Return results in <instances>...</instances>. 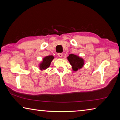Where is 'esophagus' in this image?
Wrapping results in <instances>:
<instances>
[{"label":"esophagus","mask_w":120,"mask_h":120,"mask_svg":"<svg viewBox=\"0 0 120 120\" xmlns=\"http://www.w3.org/2000/svg\"><path fill=\"white\" fill-rule=\"evenodd\" d=\"M58 56H59V57H62L63 56V54L62 53H59L58 54Z\"/></svg>","instance_id":"34e87169"}]
</instances>
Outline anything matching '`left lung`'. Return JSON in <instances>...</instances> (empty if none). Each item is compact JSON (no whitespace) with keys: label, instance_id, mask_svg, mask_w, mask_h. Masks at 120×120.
I'll list each match as a JSON object with an SVG mask.
<instances>
[{"label":"left lung","instance_id":"obj_1","mask_svg":"<svg viewBox=\"0 0 120 120\" xmlns=\"http://www.w3.org/2000/svg\"><path fill=\"white\" fill-rule=\"evenodd\" d=\"M69 62L72 66L74 71H77L82 68L84 64V60L82 58L77 56L74 54H69L67 57Z\"/></svg>","mask_w":120,"mask_h":120}]
</instances>
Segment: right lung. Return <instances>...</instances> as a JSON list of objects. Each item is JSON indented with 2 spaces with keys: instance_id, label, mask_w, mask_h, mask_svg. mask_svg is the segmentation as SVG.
Listing matches in <instances>:
<instances>
[{
  "instance_id": "add662e5",
  "label": "right lung",
  "mask_w": 120,
  "mask_h": 120,
  "mask_svg": "<svg viewBox=\"0 0 120 120\" xmlns=\"http://www.w3.org/2000/svg\"><path fill=\"white\" fill-rule=\"evenodd\" d=\"M54 59V56H49L44 57L42 62H41L39 64L40 69L41 70H45L49 68L50 66L51 62Z\"/></svg>"
}]
</instances>
